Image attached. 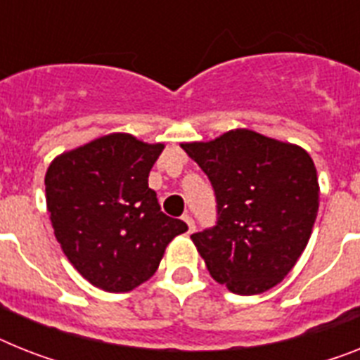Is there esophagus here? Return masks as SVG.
Returning <instances> with one entry per match:
<instances>
[{"mask_svg":"<svg viewBox=\"0 0 360 360\" xmlns=\"http://www.w3.org/2000/svg\"><path fill=\"white\" fill-rule=\"evenodd\" d=\"M184 222L187 224V233H193L195 231V221L189 215H184Z\"/></svg>","mask_w":360,"mask_h":360,"instance_id":"obj_1","label":"esophagus"}]
</instances>
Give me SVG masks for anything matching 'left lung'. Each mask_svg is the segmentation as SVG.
<instances>
[{
    "label": "left lung",
    "instance_id": "left-lung-1",
    "mask_svg": "<svg viewBox=\"0 0 360 360\" xmlns=\"http://www.w3.org/2000/svg\"><path fill=\"white\" fill-rule=\"evenodd\" d=\"M180 147L217 195V226L191 236L213 280L240 296L276 287L305 250L319 213L313 158L248 129Z\"/></svg>",
    "mask_w": 360,
    "mask_h": 360
}]
</instances>
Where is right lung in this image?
<instances>
[{
  "label": "right lung",
  "instance_id": "obj_1",
  "mask_svg": "<svg viewBox=\"0 0 360 360\" xmlns=\"http://www.w3.org/2000/svg\"><path fill=\"white\" fill-rule=\"evenodd\" d=\"M163 143L112 132L49 163L46 204L56 240L84 280L129 292L150 280L165 248L187 230L160 210L148 173Z\"/></svg>",
  "mask_w": 360,
  "mask_h": 360
}]
</instances>
